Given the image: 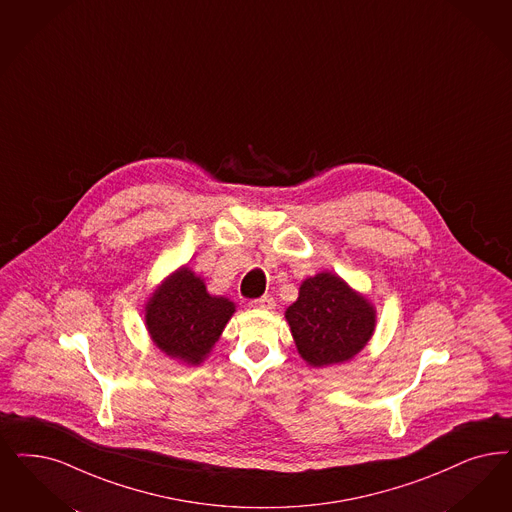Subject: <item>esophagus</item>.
Returning <instances> with one entry per match:
<instances>
[{
  "mask_svg": "<svg viewBox=\"0 0 512 512\" xmlns=\"http://www.w3.org/2000/svg\"><path fill=\"white\" fill-rule=\"evenodd\" d=\"M248 305H250V307H256V309H273V307H275V300H273L269 294H265L262 298L250 300Z\"/></svg>",
  "mask_w": 512,
  "mask_h": 512,
  "instance_id": "34e87169",
  "label": "esophagus"
}]
</instances>
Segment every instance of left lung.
Wrapping results in <instances>:
<instances>
[{"instance_id":"obj_1","label":"left lung","mask_w":512,"mask_h":512,"mask_svg":"<svg viewBox=\"0 0 512 512\" xmlns=\"http://www.w3.org/2000/svg\"><path fill=\"white\" fill-rule=\"evenodd\" d=\"M286 321L303 359L328 366L359 353L374 332L376 315L340 277L319 273L303 281L300 298L286 309Z\"/></svg>"}]
</instances>
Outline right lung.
Here are the masks:
<instances>
[{
	"label": "right lung",
	"instance_id": "right-lung-1",
	"mask_svg": "<svg viewBox=\"0 0 512 512\" xmlns=\"http://www.w3.org/2000/svg\"><path fill=\"white\" fill-rule=\"evenodd\" d=\"M233 311V303L210 296L203 281L182 267L153 294L146 307V324L161 351L172 359L199 364Z\"/></svg>",
	"mask_w": 512,
	"mask_h": 512
}]
</instances>
